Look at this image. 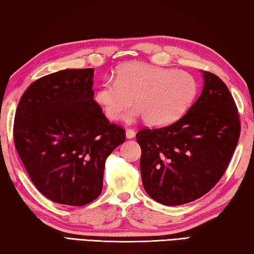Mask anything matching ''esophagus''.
Masks as SVG:
<instances>
[{
    "mask_svg": "<svg viewBox=\"0 0 254 254\" xmlns=\"http://www.w3.org/2000/svg\"><path fill=\"white\" fill-rule=\"evenodd\" d=\"M135 135H136V132H135L134 129H127V130H126V137H127L128 139L134 138Z\"/></svg>",
    "mask_w": 254,
    "mask_h": 254,
    "instance_id": "esophagus-1",
    "label": "esophagus"
}]
</instances>
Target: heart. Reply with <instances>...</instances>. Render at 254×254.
Here are the masks:
<instances>
[{"label":"heart","mask_w":254,"mask_h":254,"mask_svg":"<svg viewBox=\"0 0 254 254\" xmlns=\"http://www.w3.org/2000/svg\"><path fill=\"white\" fill-rule=\"evenodd\" d=\"M196 91V80L186 71L131 62L120 66L115 81H102L95 99L110 120L122 118L135 99L139 110L128 116L127 120L144 115L149 125L161 126L179 118Z\"/></svg>","instance_id":"1"}]
</instances>
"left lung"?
I'll use <instances>...</instances> for the list:
<instances>
[{
	"mask_svg": "<svg viewBox=\"0 0 254 254\" xmlns=\"http://www.w3.org/2000/svg\"><path fill=\"white\" fill-rule=\"evenodd\" d=\"M201 96L172 125L144 128L136 135L141 148L144 189L164 205H182L202 197L229 166L241 123L226 84L203 71Z\"/></svg>",
	"mask_w": 254,
	"mask_h": 254,
	"instance_id": "1",
	"label": "left lung"
}]
</instances>
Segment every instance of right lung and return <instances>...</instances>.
<instances>
[{
  "label": "right lung",
  "instance_id": "1",
  "mask_svg": "<svg viewBox=\"0 0 254 254\" xmlns=\"http://www.w3.org/2000/svg\"><path fill=\"white\" fill-rule=\"evenodd\" d=\"M93 71L44 75L17 105L16 152L35 188L55 203L83 206L99 196L106 159L126 139L93 99Z\"/></svg>",
  "mask_w": 254,
  "mask_h": 254
}]
</instances>
